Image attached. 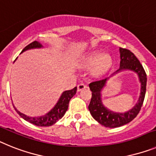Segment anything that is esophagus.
<instances>
[{
  "mask_svg": "<svg viewBox=\"0 0 156 156\" xmlns=\"http://www.w3.org/2000/svg\"><path fill=\"white\" fill-rule=\"evenodd\" d=\"M77 88H78V91L79 92L81 91V90H82V89L87 88V85H86V84H84V83H80L78 84Z\"/></svg>",
  "mask_w": 156,
  "mask_h": 156,
  "instance_id": "34e87169",
  "label": "esophagus"
}]
</instances>
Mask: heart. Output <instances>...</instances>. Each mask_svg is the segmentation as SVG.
Segmentation results:
<instances>
[{
  "instance_id": "heart-1",
  "label": "heart",
  "mask_w": 156,
  "mask_h": 156,
  "mask_svg": "<svg viewBox=\"0 0 156 156\" xmlns=\"http://www.w3.org/2000/svg\"><path fill=\"white\" fill-rule=\"evenodd\" d=\"M112 58L109 55H101V52H93L86 57L84 61V66L91 67L94 66L95 73H101L110 67Z\"/></svg>"
}]
</instances>
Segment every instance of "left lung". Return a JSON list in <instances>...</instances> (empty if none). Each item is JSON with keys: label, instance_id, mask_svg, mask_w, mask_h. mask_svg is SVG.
Returning <instances> with one entry per match:
<instances>
[{"label": "left lung", "instance_id": "8db88e82", "mask_svg": "<svg viewBox=\"0 0 156 156\" xmlns=\"http://www.w3.org/2000/svg\"><path fill=\"white\" fill-rule=\"evenodd\" d=\"M119 50L121 62L120 67L115 73L122 70H131L136 72L139 76L140 82H141V90L139 101L134 108L126 113H115L107 109L101 102V91L105 86L108 78L99 81H94L89 84V88L92 91V98L89 105V112L96 121L105 127L109 128L122 126L134 119L141 109L146 93L147 74L141 63L135 56L134 54L129 49L120 48Z\"/></svg>", "mask_w": 156, "mask_h": 156}]
</instances>
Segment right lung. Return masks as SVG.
Segmentation results:
<instances>
[{"label":"right lung","instance_id":"add662e5","mask_svg":"<svg viewBox=\"0 0 156 156\" xmlns=\"http://www.w3.org/2000/svg\"><path fill=\"white\" fill-rule=\"evenodd\" d=\"M41 47H42V45L38 41H34L26 46L25 48L23 49L22 52L26 51V50L30 49V48H41ZM77 87H74V89H70V90H67V91L63 92L57 104H55V106L52 108V110L50 111L48 113L46 114L45 115L40 116V117H29V116L26 115L24 114L19 112L15 107L14 108L16 112L23 119H25L26 121L32 123L35 126H50L55 124L58 120H59L64 115V114L66 113L67 108H68L70 100L75 95Z\"/></svg>","mask_w":156,"mask_h":156}]
</instances>
